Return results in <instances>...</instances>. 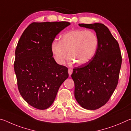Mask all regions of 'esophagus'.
Instances as JSON below:
<instances>
[{
    "instance_id": "1",
    "label": "esophagus",
    "mask_w": 131,
    "mask_h": 131,
    "mask_svg": "<svg viewBox=\"0 0 131 131\" xmlns=\"http://www.w3.org/2000/svg\"><path fill=\"white\" fill-rule=\"evenodd\" d=\"M72 73H73V70L71 69H68V73H69V76H70V75L72 74Z\"/></svg>"
}]
</instances>
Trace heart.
I'll use <instances>...</instances> for the list:
<instances>
[{
    "mask_svg": "<svg viewBox=\"0 0 131 131\" xmlns=\"http://www.w3.org/2000/svg\"><path fill=\"white\" fill-rule=\"evenodd\" d=\"M98 44V38L94 32L76 29L63 35L59 41H54L51 45V51L59 65L65 63L68 52L71 60L77 65H83L93 58Z\"/></svg>",
    "mask_w": 131,
    "mask_h": 131,
    "instance_id": "obj_1",
    "label": "heart"
}]
</instances>
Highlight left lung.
<instances>
[{
  "mask_svg": "<svg viewBox=\"0 0 131 131\" xmlns=\"http://www.w3.org/2000/svg\"><path fill=\"white\" fill-rule=\"evenodd\" d=\"M94 29L98 38L96 54L89 62L74 68V96L82 107L96 110L109 100L118 84L122 57L118 42L103 24H79Z\"/></svg>",
  "mask_w": 131,
  "mask_h": 131,
  "instance_id": "left-lung-1",
  "label": "left lung"
}]
</instances>
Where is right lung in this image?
I'll use <instances>...</instances> for the list:
<instances>
[{
  "mask_svg": "<svg viewBox=\"0 0 131 131\" xmlns=\"http://www.w3.org/2000/svg\"><path fill=\"white\" fill-rule=\"evenodd\" d=\"M70 23H33L24 30L15 49L14 63L18 88L29 105L40 110L50 107L61 84L69 76L68 68L52 57L51 45Z\"/></svg>",
  "mask_w": 131,
  "mask_h": 131,
  "instance_id": "add662e5",
  "label": "right lung"
}]
</instances>
